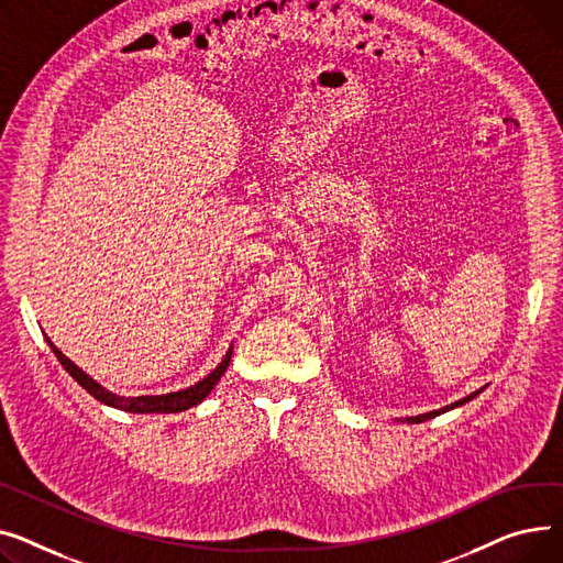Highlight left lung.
<instances>
[{"label": "left lung", "mask_w": 563, "mask_h": 563, "mask_svg": "<svg viewBox=\"0 0 563 563\" xmlns=\"http://www.w3.org/2000/svg\"><path fill=\"white\" fill-rule=\"evenodd\" d=\"M484 388H486V386H482L479 390H475V393L466 395V398H461V400H456V402H452V405H448V407H443V409H437V411H427V413H418V416H407V418H402V422H409V424H418V422H424V420H432V418H437V416H441V413H445V411H452V409H456V407H461V405H466V402L475 400L477 395H479Z\"/></svg>", "instance_id": "left-lung-1"}]
</instances>
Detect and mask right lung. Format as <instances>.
Segmentation results:
<instances>
[{"mask_svg":"<svg viewBox=\"0 0 563 563\" xmlns=\"http://www.w3.org/2000/svg\"><path fill=\"white\" fill-rule=\"evenodd\" d=\"M49 350L56 354V358L60 361V366L65 368V373H68L81 388H86L92 398L97 402H102L107 407H113V409H120V411H129V413H181L190 407H197L200 405L207 395L216 388V384L220 382V377L224 375V371L229 368V361H231V350H234V345H229L227 354L222 356V361L218 363V366L197 384L188 386V388H181V390H173V393H161V395H118V393H111L109 388H104L99 382H95L90 375H86L77 363H73L68 356H65L52 341L49 336H45Z\"/></svg>","mask_w":563,"mask_h":563,"instance_id":"obj_1","label":"right lung"}]
</instances>
